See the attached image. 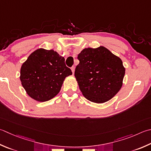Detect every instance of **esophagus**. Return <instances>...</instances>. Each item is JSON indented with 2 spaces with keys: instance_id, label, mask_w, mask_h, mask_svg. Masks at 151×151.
I'll return each instance as SVG.
<instances>
[{
  "instance_id": "obj_1",
  "label": "esophagus",
  "mask_w": 151,
  "mask_h": 151,
  "mask_svg": "<svg viewBox=\"0 0 151 151\" xmlns=\"http://www.w3.org/2000/svg\"><path fill=\"white\" fill-rule=\"evenodd\" d=\"M71 70H72V72H73V74H74V73H75V67H71Z\"/></svg>"
}]
</instances>
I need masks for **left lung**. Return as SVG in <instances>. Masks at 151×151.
Returning <instances> with one entry per match:
<instances>
[{
  "instance_id": "obj_1",
  "label": "left lung",
  "mask_w": 151,
  "mask_h": 151,
  "mask_svg": "<svg viewBox=\"0 0 151 151\" xmlns=\"http://www.w3.org/2000/svg\"><path fill=\"white\" fill-rule=\"evenodd\" d=\"M75 76L82 95L89 101L103 103L111 99L123 84L125 67L122 61L103 46L84 48Z\"/></svg>"
}]
</instances>
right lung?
<instances>
[{"label": "right lung", "mask_w": 151, "mask_h": 151, "mask_svg": "<svg viewBox=\"0 0 151 151\" xmlns=\"http://www.w3.org/2000/svg\"><path fill=\"white\" fill-rule=\"evenodd\" d=\"M72 72L65 58L54 50H35L20 69V81L27 93L39 102L48 101L60 92L63 81Z\"/></svg>", "instance_id": "obj_1"}]
</instances>
